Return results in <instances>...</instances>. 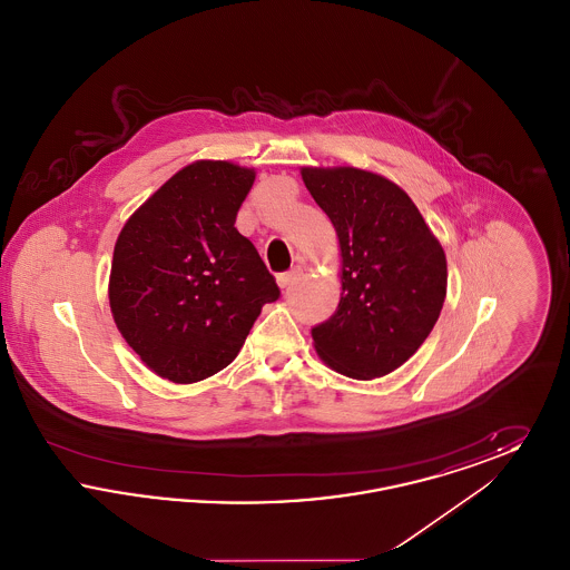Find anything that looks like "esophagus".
<instances>
[{
  "label": "esophagus",
  "instance_id": "esophagus-1",
  "mask_svg": "<svg viewBox=\"0 0 570 570\" xmlns=\"http://www.w3.org/2000/svg\"><path fill=\"white\" fill-rule=\"evenodd\" d=\"M298 277H301V269L279 273V275H277V284H279V288H288V286H293V284L297 282Z\"/></svg>",
  "mask_w": 570,
  "mask_h": 570
}]
</instances>
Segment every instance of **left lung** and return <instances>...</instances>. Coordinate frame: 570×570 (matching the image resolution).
Listing matches in <instances>:
<instances>
[{"label": "left lung", "mask_w": 570, "mask_h": 570, "mask_svg": "<svg viewBox=\"0 0 570 570\" xmlns=\"http://www.w3.org/2000/svg\"><path fill=\"white\" fill-rule=\"evenodd\" d=\"M301 177L335 226L342 297L312 328L326 365L356 380L404 365L432 333L446 297V256L406 191L353 166H303Z\"/></svg>", "instance_id": "8db88e82"}]
</instances>
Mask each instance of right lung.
Returning <instances> with one entry per match:
<instances>
[{
	"label": "right lung",
	"mask_w": 570,
	"mask_h": 570,
	"mask_svg": "<svg viewBox=\"0 0 570 570\" xmlns=\"http://www.w3.org/2000/svg\"><path fill=\"white\" fill-rule=\"evenodd\" d=\"M254 168L198 160L124 224L110 265L115 325L160 379L191 384L239 354L265 303L279 297L256 247L235 228Z\"/></svg>",
	"instance_id": "1"
}]
</instances>
